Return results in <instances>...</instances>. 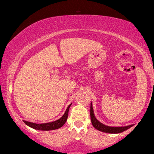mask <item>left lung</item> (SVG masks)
<instances>
[{
    "instance_id": "left-lung-1",
    "label": "left lung",
    "mask_w": 154,
    "mask_h": 154,
    "mask_svg": "<svg viewBox=\"0 0 154 154\" xmlns=\"http://www.w3.org/2000/svg\"><path fill=\"white\" fill-rule=\"evenodd\" d=\"M90 117L91 122H92L93 126L96 129H97V130L103 133H113V134H115V133H120L124 132V131H126L127 129L130 128L131 127L133 126V125H129L126 126H109L105 125L104 124L101 123V122H99V120L97 119V117H95L94 113L92 102H91L90 106Z\"/></svg>"
}]
</instances>
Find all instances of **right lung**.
I'll list each match as a JSON object with an SVG mask.
<instances>
[{
  "mask_svg": "<svg viewBox=\"0 0 154 154\" xmlns=\"http://www.w3.org/2000/svg\"><path fill=\"white\" fill-rule=\"evenodd\" d=\"M72 103H71L69 106L67 107L66 110L64 112V114L62 116V117L60 118L59 119L56 120V121L48 122V123L45 124H36L33 123V122H30L23 120V122L26 125L30 126V128H32L38 131H51V130H55V129H58L64 125L66 123V120L68 118V113L69 110L70 106H72Z\"/></svg>",
  "mask_w": 154,
  "mask_h": 154,
  "instance_id": "right-lung-1",
  "label": "right lung"
}]
</instances>
